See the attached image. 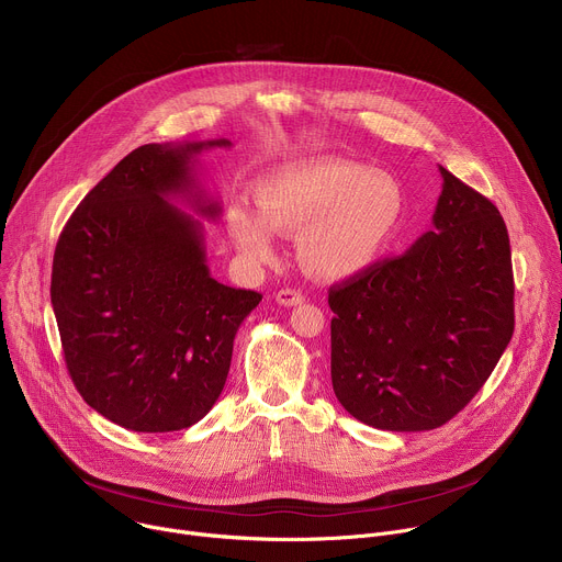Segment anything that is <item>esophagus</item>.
Masks as SVG:
<instances>
[{
    "label": "esophagus",
    "instance_id": "1",
    "mask_svg": "<svg viewBox=\"0 0 562 562\" xmlns=\"http://www.w3.org/2000/svg\"><path fill=\"white\" fill-rule=\"evenodd\" d=\"M276 300H278V304H282V306H297V304L304 302V293L297 291V289H280V291L276 293Z\"/></svg>",
    "mask_w": 562,
    "mask_h": 562
}]
</instances>
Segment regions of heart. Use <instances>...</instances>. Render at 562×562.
I'll list each match as a JSON object with an SVG mask.
<instances>
[{"instance_id": "heart-1", "label": "heart", "mask_w": 562, "mask_h": 562, "mask_svg": "<svg viewBox=\"0 0 562 562\" xmlns=\"http://www.w3.org/2000/svg\"><path fill=\"white\" fill-rule=\"evenodd\" d=\"M262 215L235 204L228 231L256 265L276 260V233L300 235V260L319 278L371 267L391 245L405 213L400 184L380 171L334 157L286 165L256 187Z\"/></svg>"}]
</instances>
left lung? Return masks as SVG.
Instances as JSON below:
<instances>
[{
  "mask_svg": "<svg viewBox=\"0 0 562 562\" xmlns=\"http://www.w3.org/2000/svg\"><path fill=\"white\" fill-rule=\"evenodd\" d=\"M434 231L329 289L340 405L384 431H429L483 389L514 334L501 211L445 167Z\"/></svg>",
  "mask_w": 562,
  "mask_h": 562,
  "instance_id": "1",
  "label": "left lung"
}]
</instances>
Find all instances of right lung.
Returning <instances> with one entry per match:
<instances>
[{"label":"right lung","instance_id":"obj_1","mask_svg":"<svg viewBox=\"0 0 562 562\" xmlns=\"http://www.w3.org/2000/svg\"><path fill=\"white\" fill-rule=\"evenodd\" d=\"M144 144L82 200L53 256L50 302L68 375L87 405L139 434L180 431L220 397L258 291L211 278L202 224L217 217L195 178L204 148Z\"/></svg>","mask_w":562,"mask_h":562}]
</instances>
